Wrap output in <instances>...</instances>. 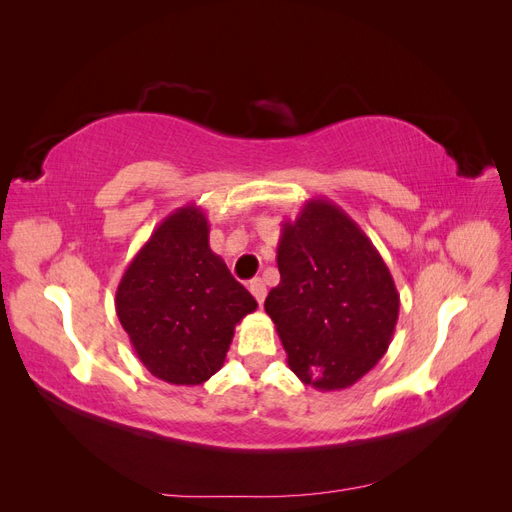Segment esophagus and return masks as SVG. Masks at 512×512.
Returning <instances> with one entry per match:
<instances>
[{"label": "esophagus", "instance_id": "1", "mask_svg": "<svg viewBox=\"0 0 512 512\" xmlns=\"http://www.w3.org/2000/svg\"><path fill=\"white\" fill-rule=\"evenodd\" d=\"M250 292L254 294V299L258 301V305L265 303V297H267V286H265V282L260 280V277H256V280H252V282H250Z\"/></svg>", "mask_w": 512, "mask_h": 512}]
</instances>
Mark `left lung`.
Listing matches in <instances>:
<instances>
[{
  "mask_svg": "<svg viewBox=\"0 0 512 512\" xmlns=\"http://www.w3.org/2000/svg\"><path fill=\"white\" fill-rule=\"evenodd\" d=\"M277 284L265 301L288 367L316 391H342L376 367L399 318L380 252L329 198H309L282 224Z\"/></svg>",
  "mask_w": 512,
  "mask_h": 512,
  "instance_id": "obj_1",
  "label": "left lung"
}]
</instances>
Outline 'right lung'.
<instances>
[{
  "mask_svg": "<svg viewBox=\"0 0 512 512\" xmlns=\"http://www.w3.org/2000/svg\"><path fill=\"white\" fill-rule=\"evenodd\" d=\"M258 307L211 252L205 211L190 203L164 218L136 252L115 294L134 354L149 374L207 382L224 365L235 327Z\"/></svg>",
  "mask_w": 512,
  "mask_h": 512,
  "instance_id": "add662e5",
  "label": "right lung"
}]
</instances>
